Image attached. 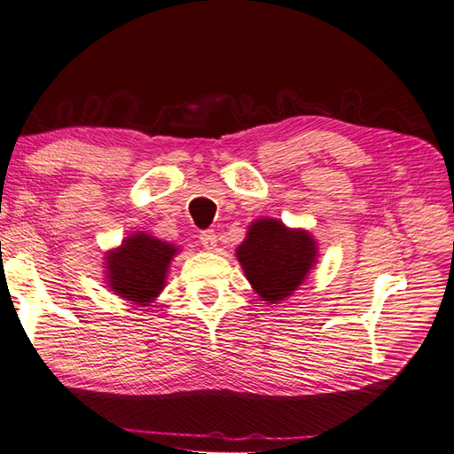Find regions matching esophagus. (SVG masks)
Returning a JSON list of instances; mask_svg holds the SVG:
<instances>
[{"label":"esophagus","instance_id":"esophagus-1","mask_svg":"<svg viewBox=\"0 0 454 454\" xmlns=\"http://www.w3.org/2000/svg\"><path fill=\"white\" fill-rule=\"evenodd\" d=\"M200 239H201V246L205 249H215L216 247V241H218L215 230H203L201 234H200Z\"/></svg>","mask_w":454,"mask_h":454}]
</instances>
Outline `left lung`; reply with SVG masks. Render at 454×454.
I'll return each instance as SVG.
<instances>
[{"label":"left lung","instance_id":"obj_1","mask_svg":"<svg viewBox=\"0 0 454 454\" xmlns=\"http://www.w3.org/2000/svg\"><path fill=\"white\" fill-rule=\"evenodd\" d=\"M317 257L307 231L287 230L280 220H257L238 247V259L253 289L264 301H284L305 280Z\"/></svg>","mask_w":454,"mask_h":454}]
</instances>
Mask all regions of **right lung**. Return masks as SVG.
<instances>
[{"mask_svg":"<svg viewBox=\"0 0 454 454\" xmlns=\"http://www.w3.org/2000/svg\"><path fill=\"white\" fill-rule=\"evenodd\" d=\"M176 247L147 234L124 239L122 247L109 254L111 289L128 301L147 305L165 286L167 266Z\"/></svg>","mask_w":454,"mask_h":454,"instance_id":"1","label":"right lung"}]
</instances>
